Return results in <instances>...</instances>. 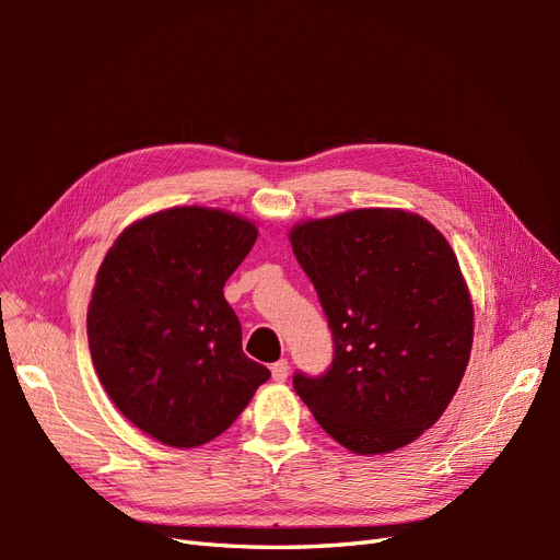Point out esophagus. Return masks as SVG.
<instances>
[{
  "label": "esophagus",
  "mask_w": 560,
  "mask_h": 560,
  "mask_svg": "<svg viewBox=\"0 0 560 560\" xmlns=\"http://www.w3.org/2000/svg\"><path fill=\"white\" fill-rule=\"evenodd\" d=\"M270 374H273V381L284 383V381H287V374H290V362H287V360L276 362L273 366H270Z\"/></svg>",
  "instance_id": "1"
}]
</instances>
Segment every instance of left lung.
<instances>
[{"mask_svg":"<svg viewBox=\"0 0 560 560\" xmlns=\"http://www.w3.org/2000/svg\"><path fill=\"white\" fill-rule=\"evenodd\" d=\"M334 334L325 376L294 389L319 428L358 455L404 448L442 418L474 341L467 280L425 217L362 208L290 231Z\"/></svg>","mask_w":560,"mask_h":560,"instance_id":"1","label":"left lung"}]
</instances>
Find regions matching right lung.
I'll return each mask as SVG.
<instances>
[{"label": "right lung", "instance_id": "add662e5", "mask_svg": "<svg viewBox=\"0 0 560 560\" xmlns=\"http://www.w3.org/2000/svg\"><path fill=\"white\" fill-rule=\"evenodd\" d=\"M259 229L219 208L147 214L118 235L89 303V348L105 393L135 428L196 448L233 425L270 371L243 352L224 284Z\"/></svg>", "mask_w": 560, "mask_h": 560}]
</instances>
